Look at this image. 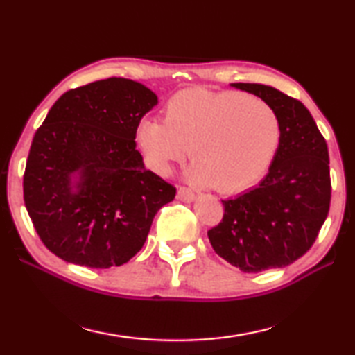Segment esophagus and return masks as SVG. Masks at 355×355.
Returning <instances> with one entry per match:
<instances>
[{"label": "esophagus", "instance_id": "1", "mask_svg": "<svg viewBox=\"0 0 355 355\" xmlns=\"http://www.w3.org/2000/svg\"><path fill=\"white\" fill-rule=\"evenodd\" d=\"M177 197L182 202H192L196 199V194L189 188H186V186H180L177 191Z\"/></svg>", "mask_w": 355, "mask_h": 355}]
</instances>
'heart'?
Returning a JSON list of instances; mask_svg holds the SVG:
<instances>
[{
	"label": "heart",
	"instance_id": "b5f03b06",
	"mask_svg": "<svg viewBox=\"0 0 355 355\" xmlns=\"http://www.w3.org/2000/svg\"><path fill=\"white\" fill-rule=\"evenodd\" d=\"M280 125L272 106L236 91L183 89L166 101L164 120L142 119L136 139L147 164L167 173L191 153L189 178L230 194L261 178L279 146Z\"/></svg>",
	"mask_w": 355,
	"mask_h": 355
}]
</instances>
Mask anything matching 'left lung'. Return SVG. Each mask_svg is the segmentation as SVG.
<instances>
[{
    "mask_svg": "<svg viewBox=\"0 0 355 355\" xmlns=\"http://www.w3.org/2000/svg\"><path fill=\"white\" fill-rule=\"evenodd\" d=\"M232 86L272 106L280 141L263 182L235 199L222 200L224 216L208 230L209 243L243 272L284 268L310 250L329 214L327 144L299 100L264 84Z\"/></svg>",
    "mask_w": 355,
    "mask_h": 355,
    "instance_id": "left-lung-1",
    "label": "left lung"
}]
</instances>
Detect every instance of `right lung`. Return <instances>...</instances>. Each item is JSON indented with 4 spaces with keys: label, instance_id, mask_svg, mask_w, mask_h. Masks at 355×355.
<instances>
[{
    "label": "right lung",
    "instance_id": "right-lung-1",
    "mask_svg": "<svg viewBox=\"0 0 355 355\" xmlns=\"http://www.w3.org/2000/svg\"><path fill=\"white\" fill-rule=\"evenodd\" d=\"M156 103L141 83L112 76L70 89L51 106L29 148L23 199L56 257L106 269L142 249L155 214L177 192L136 150L137 125Z\"/></svg>",
    "mask_w": 355,
    "mask_h": 355
}]
</instances>
